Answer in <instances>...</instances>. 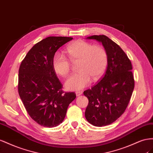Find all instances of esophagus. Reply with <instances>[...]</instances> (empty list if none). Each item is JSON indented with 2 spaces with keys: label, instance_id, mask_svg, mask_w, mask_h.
<instances>
[{
  "label": "esophagus",
  "instance_id": "34e87169",
  "mask_svg": "<svg viewBox=\"0 0 153 153\" xmlns=\"http://www.w3.org/2000/svg\"><path fill=\"white\" fill-rule=\"evenodd\" d=\"M82 92L81 91H76V96H79L81 95H82Z\"/></svg>",
  "mask_w": 153,
  "mask_h": 153
}]
</instances>
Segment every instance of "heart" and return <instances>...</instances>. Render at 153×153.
I'll return each mask as SVG.
<instances>
[{
	"instance_id": "b5f03b06",
	"label": "heart",
	"mask_w": 153,
	"mask_h": 153,
	"mask_svg": "<svg viewBox=\"0 0 153 153\" xmlns=\"http://www.w3.org/2000/svg\"><path fill=\"white\" fill-rule=\"evenodd\" d=\"M65 52L67 58L59 53H56L52 58L54 71L62 77H67L71 72V64L76 63L79 71L73 74L65 82V86L70 90H79L88 86L92 79L97 81L105 72L108 62V53L100 45H92L91 43L77 40L67 47Z\"/></svg>"
}]
</instances>
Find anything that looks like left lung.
<instances>
[{"mask_svg":"<svg viewBox=\"0 0 153 153\" xmlns=\"http://www.w3.org/2000/svg\"><path fill=\"white\" fill-rule=\"evenodd\" d=\"M87 39L101 42L108 56L105 74L98 83L83 92L88 99L86 120L101 127L115 122L127 108L134 87L133 67L124 51L108 36L94 35Z\"/></svg>","mask_w":153,"mask_h":153,"instance_id":"left-lung-1","label":"left lung"}]
</instances>
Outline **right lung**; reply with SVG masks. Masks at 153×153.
Masks as SVG:
<instances>
[{
    "label": "right lung",
    "mask_w": 153,
    "mask_h": 153,
    "mask_svg": "<svg viewBox=\"0 0 153 153\" xmlns=\"http://www.w3.org/2000/svg\"><path fill=\"white\" fill-rule=\"evenodd\" d=\"M73 38L49 36L36 43L26 54L19 71L18 91L29 115L43 127H56L63 121L68 106L76 97L63 90L52 67V58Z\"/></svg>",
    "instance_id": "right-lung-1"
}]
</instances>
